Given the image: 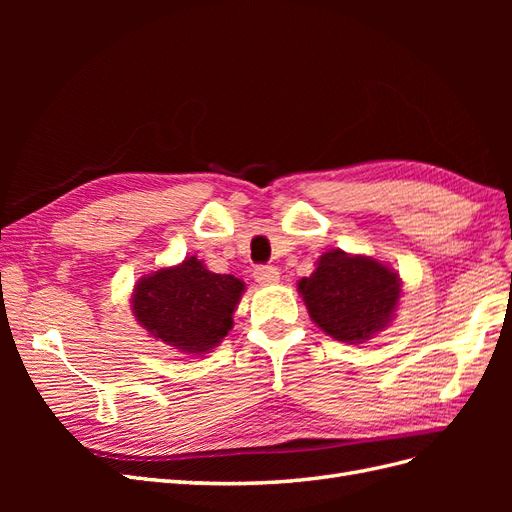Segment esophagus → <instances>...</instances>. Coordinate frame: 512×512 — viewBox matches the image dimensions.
<instances>
[{"mask_svg": "<svg viewBox=\"0 0 512 512\" xmlns=\"http://www.w3.org/2000/svg\"><path fill=\"white\" fill-rule=\"evenodd\" d=\"M254 277H256L258 284L267 286V284H275L277 280H280V271H277L271 265H260V267L254 269Z\"/></svg>", "mask_w": 512, "mask_h": 512, "instance_id": "34e87169", "label": "esophagus"}]
</instances>
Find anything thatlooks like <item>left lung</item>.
Masks as SVG:
<instances>
[{
  "label": "left lung",
  "mask_w": 512,
  "mask_h": 512,
  "mask_svg": "<svg viewBox=\"0 0 512 512\" xmlns=\"http://www.w3.org/2000/svg\"><path fill=\"white\" fill-rule=\"evenodd\" d=\"M299 292L324 333L361 344L393 320L401 282L376 258L331 250L320 256L312 275L299 280Z\"/></svg>",
  "instance_id": "1"
}]
</instances>
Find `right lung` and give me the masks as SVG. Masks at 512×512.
Returning a JSON list of instances; mask_svg holds the SVG:
<instances>
[{
  "label": "right lung",
  "mask_w": 512,
  "mask_h": 512,
  "mask_svg": "<svg viewBox=\"0 0 512 512\" xmlns=\"http://www.w3.org/2000/svg\"><path fill=\"white\" fill-rule=\"evenodd\" d=\"M245 284L211 273L196 256L138 280L132 312L153 337L185 354H203L232 329V312Z\"/></svg>",
  "instance_id": "1"
}]
</instances>
